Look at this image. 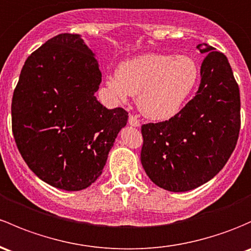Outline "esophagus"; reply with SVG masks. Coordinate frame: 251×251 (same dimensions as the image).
<instances>
[{"label":"esophagus","mask_w":251,"mask_h":251,"mask_svg":"<svg viewBox=\"0 0 251 251\" xmlns=\"http://www.w3.org/2000/svg\"><path fill=\"white\" fill-rule=\"evenodd\" d=\"M128 124H130L131 126H134V127H139V125H141V123H139V120L137 119L136 115L132 114H130V117H128Z\"/></svg>","instance_id":"esophagus-1"}]
</instances>
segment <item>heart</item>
Instances as JSON below:
<instances>
[{
  "instance_id": "heart-1",
  "label": "heart",
  "mask_w": 251,
  "mask_h": 251,
  "mask_svg": "<svg viewBox=\"0 0 251 251\" xmlns=\"http://www.w3.org/2000/svg\"><path fill=\"white\" fill-rule=\"evenodd\" d=\"M197 78L195 62L186 56L146 54L120 63L117 78L107 84L120 97L138 95V107L154 120L172 118Z\"/></svg>"
}]
</instances>
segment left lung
<instances>
[{"label":"left lung","mask_w":251,"mask_h":251,"mask_svg":"<svg viewBox=\"0 0 251 251\" xmlns=\"http://www.w3.org/2000/svg\"><path fill=\"white\" fill-rule=\"evenodd\" d=\"M196 95L168 120L142 125L141 161L151 181L173 192L196 189L226 165L241 128L239 88L227 57L205 43Z\"/></svg>","instance_id":"1"}]
</instances>
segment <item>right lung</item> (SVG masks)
<instances>
[{"label": "right lung", "mask_w": 251, "mask_h": 251, "mask_svg": "<svg viewBox=\"0 0 251 251\" xmlns=\"http://www.w3.org/2000/svg\"><path fill=\"white\" fill-rule=\"evenodd\" d=\"M99 62L79 35L61 33L25 61L12 100V130L30 170L67 191L90 186L126 125L124 108L107 109L95 97Z\"/></svg>", "instance_id": "obj_1"}]
</instances>
